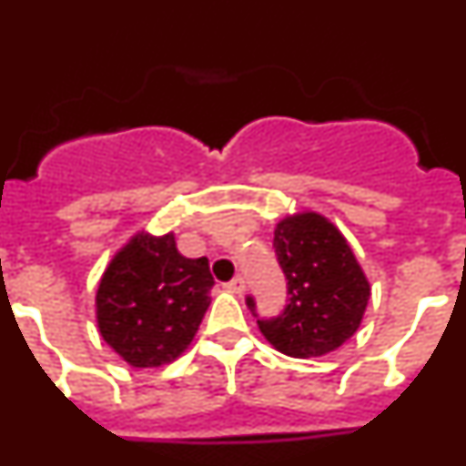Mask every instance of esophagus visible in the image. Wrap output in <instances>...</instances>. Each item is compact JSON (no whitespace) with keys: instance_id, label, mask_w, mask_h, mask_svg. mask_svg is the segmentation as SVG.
Masks as SVG:
<instances>
[{"instance_id":"34e87169","label":"esophagus","mask_w":466,"mask_h":466,"mask_svg":"<svg viewBox=\"0 0 466 466\" xmlns=\"http://www.w3.org/2000/svg\"><path fill=\"white\" fill-rule=\"evenodd\" d=\"M226 289H228L230 294H242V289H245V278H242V275H236L230 282H226Z\"/></svg>"}]
</instances>
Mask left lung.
Segmentation results:
<instances>
[{
  "label": "left lung",
  "instance_id": "8db88e82",
  "mask_svg": "<svg viewBox=\"0 0 466 466\" xmlns=\"http://www.w3.org/2000/svg\"><path fill=\"white\" fill-rule=\"evenodd\" d=\"M273 249L287 278V306L261 317L247 296L261 333L289 357H322L340 348L360 329L369 303V282L339 228L306 212L279 221Z\"/></svg>",
  "mask_w": 466,
  "mask_h": 466
}]
</instances>
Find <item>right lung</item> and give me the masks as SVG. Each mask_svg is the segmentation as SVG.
<instances>
[{"mask_svg":"<svg viewBox=\"0 0 466 466\" xmlns=\"http://www.w3.org/2000/svg\"><path fill=\"white\" fill-rule=\"evenodd\" d=\"M208 258L177 252L175 236H137L109 263L97 289L102 339L130 366L172 361L187 350L209 308Z\"/></svg>","mask_w":466,"mask_h":466,"instance_id":"add662e5","label":"right lung"}]
</instances>
